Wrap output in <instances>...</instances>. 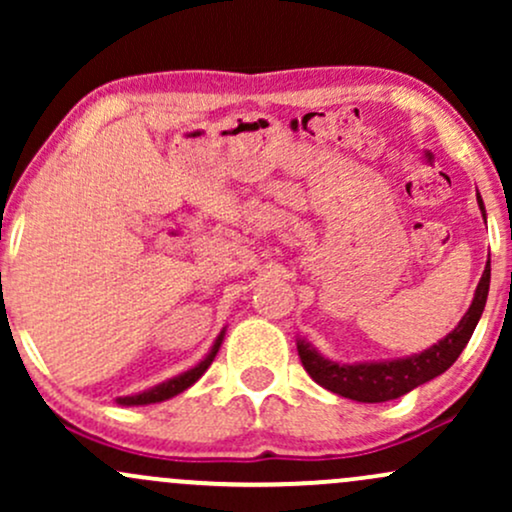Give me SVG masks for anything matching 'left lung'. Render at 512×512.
I'll list each match as a JSON object with an SVG mask.
<instances>
[{
    "mask_svg": "<svg viewBox=\"0 0 512 512\" xmlns=\"http://www.w3.org/2000/svg\"><path fill=\"white\" fill-rule=\"evenodd\" d=\"M479 199V209L484 214V202ZM486 221V214H484ZM491 284V262L486 264L484 274H481L477 291H474V301L469 310L457 322V327L448 337L440 339L431 349L421 351V354L409 358H397V361H380V363H334L322 358L308 342H298V356H301L303 368L308 370L310 378L325 390L342 395L346 399H356V402H387V399H397L414 387L428 383V380L438 378L445 373L462 349L472 339L474 327H477L481 313H484L486 296H489Z\"/></svg>",
    "mask_w": 512,
    "mask_h": 512,
    "instance_id": "obj_1",
    "label": "left lung"
}]
</instances>
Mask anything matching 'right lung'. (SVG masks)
I'll list each match as a JSON object with an SVG mask.
<instances>
[{"label": "right lung", "instance_id": "obj_1", "mask_svg": "<svg viewBox=\"0 0 512 512\" xmlns=\"http://www.w3.org/2000/svg\"><path fill=\"white\" fill-rule=\"evenodd\" d=\"M223 342V332L216 337L214 346H211V351L207 354V358H204L202 363H197L195 368H190L187 373L178 375V378H170L166 380V383L151 387V390L146 392H139V395H132V397H120L117 399V404H125V407H139V404H156V402H163V399H170L175 395H180V392H185L187 387L195 385L199 378L204 375V370H207L211 366V361H214L216 351H219V346Z\"/></svg>", "mask_w": 512, "mask_h": 512}]
</instances>
